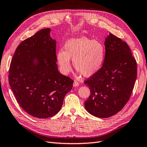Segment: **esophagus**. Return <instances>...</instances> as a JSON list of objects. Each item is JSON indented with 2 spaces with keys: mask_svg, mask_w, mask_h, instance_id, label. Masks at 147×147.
I'll return each instance as SVG.
<instances>
[{
  "mask_svg": "<svg viewBox=\"0 0 147 147\" xmlns=\"http://www.w3.org/2000/svg\"><path fill=\"white\" fill-rule=\"evenodd\" d=\"M73 86H74V87L78 86H79V83H78L77 80H75L74 82V84H73Z\"/></svg>",
  "mask_w": 147,
  "mask_h": 147,
  "instance_id": "esophagus-1",
  "label": "esophagus"
}]
</instances>
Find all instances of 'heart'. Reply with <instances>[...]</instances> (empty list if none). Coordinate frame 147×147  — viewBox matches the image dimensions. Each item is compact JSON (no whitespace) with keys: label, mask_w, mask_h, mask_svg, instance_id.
I'll list each match as a JSON object with an SVG mask.
<instances>
[{"label":"heart","mask_w":147,"mask_h":147,"mask_svg":"<svg viewBox=\"0 0 147 147\" xmlns=\"http://www.w3.org/2000/svg\"><path fill=\"white\" fill-rule=\"evenodd\" d=\"M105 48L100 42L86 37L71 38L67 40L56 55V60L61 72L68 74L71 69L70 59L74 67L83 76L89 77L97 73L103 64Z\"/></svg>","instance_id":"heart-1"}]
</instances>
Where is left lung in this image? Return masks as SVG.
<instances>
[{"label":"left lung","mask_w":147,"mask_h":147,"mask_svg":"<svg viewBox=\"0 0 147 147\" xmlns=\"http://www.w3.org/2000/svg\"><path fill=\"white\" fill-rule=\"evenodd\" d=\"M105 55L99 70L84 82L91 94L84 107L93 116L109 118L129 99L137 78V63L127 44L110 33L105 40Z\"/></svg>","instance_id":"1"}]
</instances>
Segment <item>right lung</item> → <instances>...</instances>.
I'll return each mask as SVG.
<instances>
[{"label": "right lung", "mask_w": 147, "mask_h": 147, "mask_svg": "<svg viewBox=\"0 0 147 147\" xmlns=\"http://www.w3.org/2000/svg\"><path fill=\"white\" fill-rule=\"evenodd\" d=\"M50 28L24 40L11 59L8 81L18 103L26 112L47 118L59 112L74 81L62 75L56 64V41Z\"/></svg>", "instance_id": "right-lung-1"}]
</instances>
